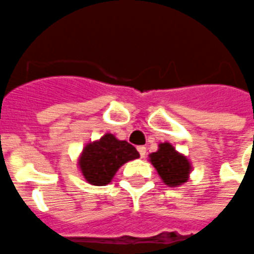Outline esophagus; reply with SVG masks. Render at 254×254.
<instances>
[{
  "label": "esophagus",
  "mask_w": 254,
  "mask_h": 254,
  "mask_svg": "<svg viewBox=\"0 0 254 254\" xmlns=\"http://www.w3.org/2000/svg\"><path fill=\"white\" fill-rule=\"evenodd\" d=\"M137 150H138V153H140L141 158H144L145 154H146V148H145V146H138Z\"/></svg>",
  "instance_id": "1"
}]
</instances>
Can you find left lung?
Here are the masks:
<instances>
[{
    "label": "left lung",
    "instance_id": "obj_1",
    "mask_svg": "<svg viewBox=\"0 0 254 254\" xmlns=\"http://www.w3.org/2000/svg\"><path fill=\"white\" fill-rule=\"evenodd\" d=\"M149 161L168 187L177 188L188 183L191 172L190 161L183 153L177 152L170 142L158 145L157 152L149 154Z\"/></svg>",
    "mask_w": 254,
    "mask_h": 254
}]
</instances>
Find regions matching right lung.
<instances>
[{
	"label": "right lung",
	"mask_w": 254,
	"mask_h": 254,
	"mask_svg": "<svg viewBox=\"0 0 254 254\" xmlns=\"http://www.w3.org/2000/svg\"><path fill=\"white\" fill-rule=\"evenodd\" d=\"M138 157L140 153L133 145L119 140L112 133H106L100 140L85 145L77 164L89 184L104 187L113 180L114 174L125 162Z\"/></svg>",
	"instance_id": "obj_1"
}]
</instances>
